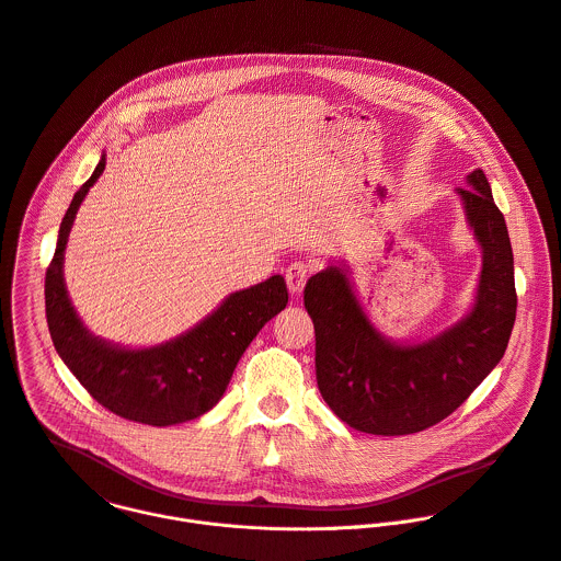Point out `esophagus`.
<instances>
[{"mask_svg": "<svg viewBox=\"0 0 561 561\" xmlns=\"http://www.w3.org/2000/svg\"><path fill=\"white\" fill-rule=\"evenodd\" d=\"M310 275V266L306 262H293L288 268H286V284H288V290L293 295H299L306 286V279Z\"/></svg>", "mask_w": 561, "mask_h": 561, "instance_id": "obj_1", "label": "esophagus"}]
</instances>
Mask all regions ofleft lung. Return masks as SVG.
Segmentation results:
<instances>
[{"instance_id": "left-lung-1", "label": "left lung", "mask_w": 561, "mask_h": 561, "mask_svg": "<svg viewBox=\"0 0 561 561\" xmlns=\"http://www.w3.org/2000/svg\"><path fill=\"white\" fill-rule=\"evenodd\" d=\"M458 190L482 247V275L473 310L419 345L383 339L360 310L341 268L312 275L304 306L314 323L317 386L350 427L377 436H405L456 412L500 363L515 323L513 251L502 211L482 169Z\"/></svg>"}]
</instances>
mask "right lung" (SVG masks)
Returning <instances> with one entry per match:
<instances>
[{
    "instance_id": "1",
    "label": "right lung",
    "mask_w": 561,
    "mask_h": 561,
    "mask_svg": "<svg viewBox=\"0 0 561 561\" xmlns=\"http://www.w3.org/2000/svg\"><path fill=\"white\" fill-rule=\"evenodd\" d=\"M103 169L105 158L75 194L46 271V319L53 343L88 394L112 414L153 427L194 421L222 399L249 343L286 308V282L273 275L233 293L194 330L149 350H123L92 336L68 299L64 251L77 209Z\"/></svg>"
}]
</instances>
